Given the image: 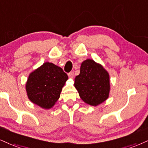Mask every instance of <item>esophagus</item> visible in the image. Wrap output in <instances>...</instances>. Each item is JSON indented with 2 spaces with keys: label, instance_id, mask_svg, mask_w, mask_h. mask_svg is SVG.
Instances as JSON below:
<instances>
[{
  "label": "esophagus",
  "instance_id": "1",
  "mask_svg": "<svg viewBox=\"0 0 148 148\" xmlns=\"http://www.w3.org/2000/svg\"><path fill=\"white\" fill-rule=\"evenodd\" d=\"M74 72H69V74H68V76H69V78H70V79H73V78H74Z\"/></svg>",
  "mask_w": 148,
  "mask_h": 148
}]
</instances>
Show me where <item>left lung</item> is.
<instances>
[{"label": "left lung", "instance_id": "8db88e82", "mask_svg": "<svg viewBox=\"0 0 148 148\" xmlns=\"http://www.w3.org/2000/svg\"><path fill=\"white\" fill-rule=\"evenodd\" d=\"M110 74L101 64L92 59L82 62L74 86L85 103L97 106L106 101L110 91Z\"/></svg>", "mask_w": 148, "mask_h": 148}]
</instances>
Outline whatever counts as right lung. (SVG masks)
Instances as JSON below:
<instances>
[{"label":"right lung","mask_w":148,"mask_h":148,"mask_svg":"<svg viewBox=\"0 0 148 148\" xmlns=\"http://www.w3.org/2000/svg\"><path fill=\"white\" fill-rule=\"evenodd\" d=\"M68 76L61 67L46 62L32 72L26 82L28 99L42 109L53 108Z\"/></svg>","instance_id":"obj_1"}]
</instances>
